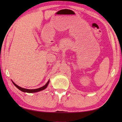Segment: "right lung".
Returning <instances> with one entry per match:
<instances>
[{"label":"right lung","instance_id":"right-lung-1","mask_svg":"<svg viewBox=\"0 0 122 122\" xmlns=\"http://www.w3.org/2000/svg\"><path fill=\"white\" fill-rule=\"evenodd\" d=\"M49 81H48V82L46 83L43 86L41 87H40V88H38V89H32V90H30V89H24V88H22V87H21L18 86V85H17V84H15V83L12 81L13 84H14L15 86L17 88H18V89L20 90V91H21L24 92H27V93H35V92H39V91H42L43 90H45V89H46V87L48 86V85L49 84Z\"/></svg>","mask_w":122,"mask_h":122}]
</instances>
